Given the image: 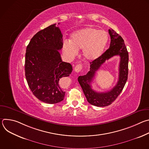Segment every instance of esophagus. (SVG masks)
<instances>
[{
	"mask_svg": "<svg viewBox=\"0 0 149 149\" xmlns=\"http://www.w3.org/2000/svg\"><path fill=\"white\" fill-rule=\"evenodd\" d=\"M82 68V65L81 64H78L75 67V71L76 72H79Z\"/></svg>",
	"mask_w": 149,
	"mask_h": 149,
	"instance_id": "34e87169",
	"label": "esophagus"
}]
</instances>
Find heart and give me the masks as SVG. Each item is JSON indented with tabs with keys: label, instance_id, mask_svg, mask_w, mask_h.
Segmentation results:
<instances>
[{
	"label": "heart",
	"instance_id": "1",
	"mask_svg": "<svg viewBox=\"0 0 149 149\" xmlns=\"http://www.w3.org/2000/svg\"><path fill=\"white\" fill-rule=\"evenodd\" d=\"M109 40L107 33L92 27L83 28L75 32L70 41L65 40L63 51L69 59H73L82 49L84 59L93 62L98 59L103 54Z\"/></svg>",
	"mask_w": 149,
	"mask_h": 149
}]
</instances>
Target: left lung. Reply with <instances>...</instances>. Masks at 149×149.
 <instances>
[{"instance_id":"8db88e82","label":"left lung","mask_w":149,"mask_h":149,"mask_svg":"<svg viewBox=\"0 0 149 149\" xmlns=\"http://www.w3.org/2000/svg\"><path fill=\"white\" fill-rule=\"evenodd\" d=\"M111 38L110 48L97 60L90 62V70L88 73L78 78V81L88 102L97 107H105L110 105L122 91L128 78L129 54L122 37L113 29H109ZM120 57L119 80L116 86L110 91L98 93L92 89L91 83L95 72L102 63L114 56Z\"/></svg>"}]
</instances>
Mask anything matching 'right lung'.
<instances>
[{
    "label": "right lung",
    "instance_id": "obj_1",
    "mask_svg": "<svg viewBox=\"0 0 149 149\" xmlns=\"http://www.w3.org/2000/svg\"><path fill=\"white\" fill-rule=\"evenodd\" d=\"M62 47V35L54 24L37 32L26 48L25 71L28 84L33 94L45 103L56 104L64 98L61 78L70 76L72 67L62 61L59 51Z\"/></svg>",
    "mask_w": 149,
    "mask_h": 149
}]
</instances>
